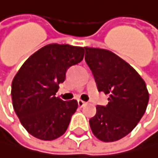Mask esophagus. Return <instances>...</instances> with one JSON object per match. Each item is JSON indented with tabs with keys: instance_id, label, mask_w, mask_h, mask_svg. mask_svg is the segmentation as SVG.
Masks as SVG:
<instances>
[{
	"instance_id": "1",
	"label": "esophagus",
	"mask_w": 158,
	"mask_h": 158,
	"mask_svg": "<svg viewBox=\"0 0 158 158\" xmlns=\"http://www.w3.org/2000/svg\"><path fill=\"white\" fill-rule=\"evenodd\" d=\"M86 104V102L85 101H83V100H81V99H78L77 100V105H78V107H83L84 105Z\"/></svg>"
}]
</instances>
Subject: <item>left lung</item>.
I'll return each instance as SVG.
<instances>
[{"label":"left lung","mask_w":158,"mask_h":158,"mask_svg":"<svg viewBox=\"0 0 158 158\" xmlns=\"http://www.w3.org/2000/svg\"><path fill=\"white\" fill-rule=\"evenodd\" d=\"M85 61L93 73L99 92L109 95L108 104L98 105L89 123L99 140L113 142L136 126L146 111L149 93L138 73L111 51L84 47Z\"/></svg>","instance_id":"1"}]
</instances>
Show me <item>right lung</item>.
<instances>
[{
    "label": "right lung",
    "instance_id": "add662e5",
    "mask_svg": "<svg viewBox=\"0 0 158 158\" xmlns=\"http://www.w3.org/2000/svg\"><path fill=\"white\" fill-rule=\"evenodd\" d=\"M84 48L69 44L45 45L30 56L12 81L15 113L26 131L41 140H53L67 130L77 100L55 95L71 66L81 62Z\"/></svg>",
    "mask_w": 158,
    "mask_h": 158
}]
</instances>
